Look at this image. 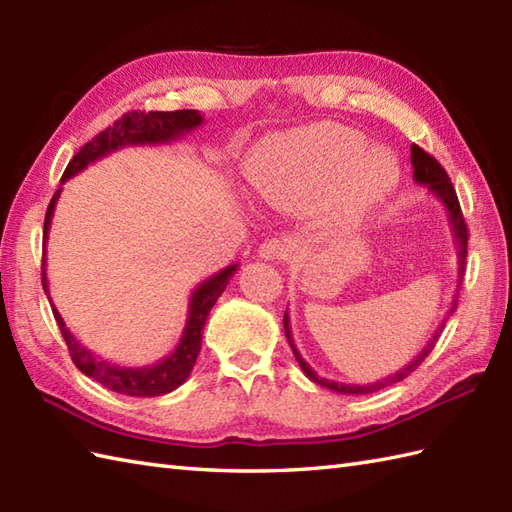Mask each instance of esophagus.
Here are the masks:
<instances>
[{"label": "esophagus", "instance_id": "34e87169", "mask_svg": "<svg viewBox=\"0 0 512 512\" xmlns=\"http://www.w3.org/2000/svg\"><path fill=\"white\" fill-rule=\"evenodd\" d=\"M292 253V244L288 239H266V242L259 246V257L268 259V262H275V259H286Z\"/></svg>", "mask_w": 512, "mask_h": 512}]
</instances>
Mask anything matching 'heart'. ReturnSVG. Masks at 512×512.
I'll return each instance as SVG.
<instances>
[{"label":"heart","instance_id":"obj_1","mask_svg":"<svg viewBox=\"0 0 512 512\" xmlns=\"http://www.w3.org/2000/svg\"><path fill=\"white\" fill-rule=\"evenodd\" d=\"M402 178L400 160L372 147L352 127L317 123L264 138L248 160L259 198L281 211H312L328 202L332 222L361 226L391 198Z\"/></svg>","mask_w":512,"mask_h":512}]
</instances>
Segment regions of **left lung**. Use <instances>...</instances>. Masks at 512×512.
I'll use <instances>...</instances> for the list:
<instances>
[{
	"mask_svg": "<svg viewBox=\"0 0 512 512\" xmlns=\"http://www.w3.org/2000/svg\"><path fill=\"white\" fill-rule=\"evenodd\" d=\"M411 165H413V180H416L418 184H422V187H429V191L436 195V198L442 202L444 209H447L449 213V224H451V233H453V239H455V248H458V288H455V295H453V301H451V308L447 312V317H444V321L438 325V330L433 332V336L429 339V343L422 347V352L413 358V361H409V365H405L402 369H398V372L389 374L385 378L376 380V383H367V385H345V383H336V380H328V378H321L314 369L303 361L299 350L295 347V341H292V332H290V317H288V310L284 314V330H286V339L292 347V354H295L297 363L301 365L303 374H306L312 383H317L325 389H332L336 391V394H374V391L383 389V387H389V385H396L400 383V380H405L411 372H416L418 365L424 361L431 354L433 347H436V341L440 339V332L444 328V323H447V319L451 317V312H455V308H458V290L462 286V277H464V266H466V244H469V231H466V222L462 217V209H460V202H458V195H455V189L453 184L447 176V171H444V167L440 165V162L429 156L427 151L420 149L418 145H411Z\"/></svg>",
	"mask_w": 512,
	"mask_h": 512,
	"instance_id": "left-lung-1",
	"label": "left lung"
}]
</instances>
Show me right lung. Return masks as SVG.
<instances>
[{
    "label": "right lung",
    "instance_id": "1",
    "mask_svg": "<svg viewBox=\"0 0 512 512\" xmlns=\"http://www.w3.org/2000/svg\"><path fill=\"white\" fill-rule=\"evenodd\" d=\"M202 121L204 118L198 110L125 114L121 121H116L112 127L103 129L99 136H94L90 143H85L79 149V154H76L70 160V165L65 167L63 176H61V184L65 180H70L72 176H76V173H81L85 167L92 165V162L110 156L116 149L134 147V145L171 143V140H178L180 136L189 134L191 129L200 127ZM59 195H61V189H57L54 198L50 200V206L46 211V222H43L41 281H43V290H46V295H48V301H52V299L48 292V277H46V239L50 233L52 213H54V206H57ZM237 266L239 264L226 266L224 270H220V273H215L213 277L204 279L202 284H198V288L193 290V295L189 299L187 325H184V332H182V339H180L178 347L169 356L160 358V361H156L154 365H145V367H121V365L110 363V361H105V358L96 356L81 341H76V336L68 328H65L63 317L52 303L54 319H57V325L63 334L65 345H68L74 365L79 367L85 376L94 378L96 383H101L103 387L116 391V394L134 396V398H154V396H165V394H169V391L178 389L184 380L189 378L195 361H198L206 317H209V312L215 306V301L220 299L224 288L228 286V281H231V277L235 275Z\"/></svg>",
    "mask_w": 512,
    "mask_h": 512
}]
</instances>
